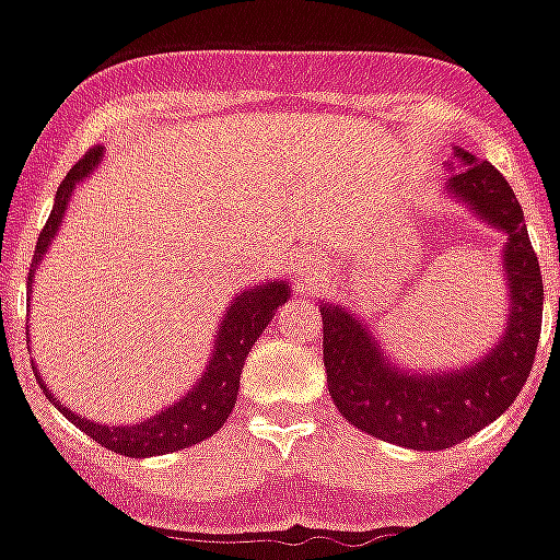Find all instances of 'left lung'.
<instances>
[{"instance_id": "8db88e82", "label": "left lung", "mask_w": 560, "mask_h": 560, "mask_svg": "<svg viewBox=\"0 0 560 560\" xmlns=\"http://www.w3.org/2000/svg\"><path fill=\"white\" fill-rule=\"evenodd\" d=\"M447 171L444 197L505 235L500 264L509 314L500 340L468 366L421 372L400 366L383 349L372 325L354 311L334 302L319 305L328 392L342 418L381 442L412 451L453 447L503 416L529 377L544 319L538 255L529 244L512 186L491 162L477 160L462 148H453Z\"/></svg>"}]
</instances>
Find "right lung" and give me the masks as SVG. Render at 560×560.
Here are the masks:
<instances>
[{
  "label": "right lung",
  "mask_w": 560,
  "mask_h": 560,
  "mask_svg": "<svg viewBox=\"0 0 560 560\" xmlns=\"http://www.w3.org/2000/svg\"><path fill=\"white\" fill-rule=\"evenodd\" d=\"M104 160V148H92L86 156H83L78 165H74L66 179L60 183L55 194V206H51V214L46 220V229L39 232L37 249H34V261H31L28 272V305H31V284H34V276H37V267L46 258L48 246L57 237L60 226H63L66 209H69V200H72L74 188L83 186L90 174L101 165ZM290 299V284L284 279L261 281L255 288L241 290L229 307L220 316L218 331H214V342H211V358L206 363V372L197 377L191 389L177 398L174 404L156 412V416L144 418V421H136V424H104V421H90V418H81L78 412L66 407L63 400L57 398L55 392L48 389L46 381L37 374L39 386L46 392V398L55 404L60 412H63L74 427H81L83 433L95 439L101 447H107L113 453H121V456H133V459H148V456H162V453L183 451V447H191V444L209 439L226 424L229 412L235 407L237 400V386H241V369H244L246 354L253 351V346L258 342V337L264 334V328L270 325V319L276 316L279 305H284ZM31 342V337H28Z\"/></svg>",
  "instance_id": "right-lung-1"
}]
</instances>
